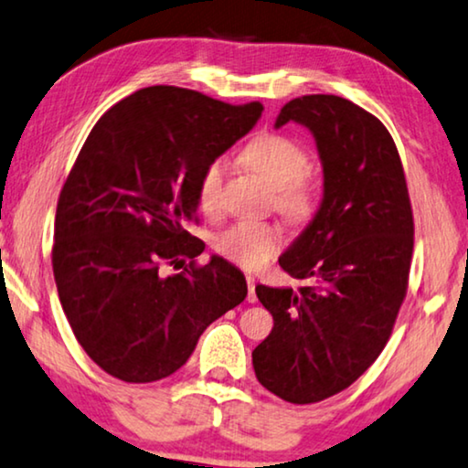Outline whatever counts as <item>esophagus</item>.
Masks as SVG:
<instances>
[{
	"instance_id": "esophagus-1",
	"label": "esophagus",
	"mask_w": 468,
	"mask_h": 468,
	"mask_svg": "<svg viewBox=\"0 0 468 468\" xmlns=\"http://www.w3.org/2000/svg\"><path fill=\"white\" fill-rule=\"evenodd\" d=\"M247 284H249V303H255L257 301V294H255V278L253 276H247Z\"/></svg>"
}]
</instances>
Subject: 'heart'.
<instances>
[{
	"instance_id": "heart-1",
	"label": "heart",
	"mask_w": 468,
	"mask_h": 468,
	"mask_svg": "<svg viewBox=\"0 0 468 468\" xmlns=\"http://www.w3.org/2000/svg\"><path fill=\"white\" fill-rule=\"evenodd\" d=\"M242 161L274 186V203L286 218L307 219L315 207V188L305 169L307 150L289 135L263 133L242 150ZM228 163L213 159L198 177L197 198L205 211L215 209ZM282 228L274 221L240 219L218 236L215 247L224 257L247 270H257L270 261L282 247Z\"/></svg>"
}]
</instances>
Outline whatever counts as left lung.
<instances>
[{
    "mask_svg": "<svg viewBox=\"0 0 468 468\" xmlns=\"http://www.w3.org/2000/svg\"><path fill=\"white\" fill-rule=\"evenodd\" d=\"M312 132L324 171L320 209L280 268L309 286L255 292L274 318L253 351L255 377L291 404H315L370 368L408 291L414 219L391 133L368 111L312 93L282 106L276 127Z\"/></svg>",
    "mask_w": 468,
    "mask_h": 468,
    "instance_id": "obj_1",
    "label": "left lung"
}]
</instances>
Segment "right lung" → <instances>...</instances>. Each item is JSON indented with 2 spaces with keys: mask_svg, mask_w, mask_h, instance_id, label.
<instances>
[{
  "mask_svg": "<svg viewBox=\"0 0 468 468\" xmlns=\"http://www.w3.org/2000/svg\"><path fill=\"white\" fill-rule=\"evenodd\" d=\"M259 102L232 106L154 85L106 111L62 186L52 268L77 341L111 377L153 383L188 362L205 328L247 297L221 257L184 263L205 244L184 229L203 169L247 135Z\"/></svg>",
  "mask_w": 468,
  "mask_h": 468,
  "instance_id": "right-lung-1",
  "label": "right lung"
}]
</instances>
